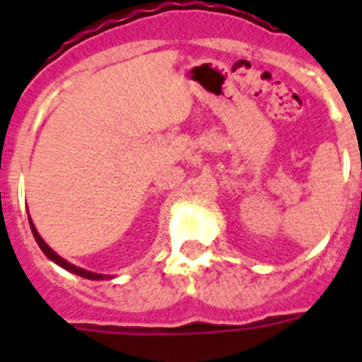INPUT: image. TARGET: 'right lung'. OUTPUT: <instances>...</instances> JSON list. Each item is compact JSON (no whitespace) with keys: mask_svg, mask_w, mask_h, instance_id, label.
<instances>
[{"mask_svg":"<svg viewBox=\"0 0 362 362\" xmlns=\"http://www.w3.org/2000/svg\"><path fill=\"white\" fill-rule=\"evenodd\" d=\"M28 221H30V217H28ZM30 228H32V233H34V238H36L37 245H40V248H41V250H43V254L47 255V257H49V259H52V261L56 264L63 267V268H65V270L74 272V274H78V276L86 277V279H105V277H107V276H103V274H92V272L83 270V268L74 267V264H70L69 261H65V259H63V257H59V255H57L56 252H54L52 248H50V246L43 241V239H41V235H40V233H37V230L34 228V225H32V221H30Z\"/></svg>","mask_w":362,"mask_h":362,"instance_id":"1","label":"right lung"}]
</instances>
